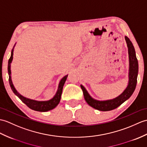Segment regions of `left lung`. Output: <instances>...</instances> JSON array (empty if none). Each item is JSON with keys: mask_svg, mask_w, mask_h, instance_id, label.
<instances>
[{"mask_svg": "<svg viewBox=\"0 0 147 147\" xmlns=\"http://www.w3.org/2000/svg\"><path fill=\"white\" fill-rule=\"evenodd\" d=\"M125 40L127 44L129 54V82L127 88L123 93L115 99L107 101H98L92 98L84 86L81 85L83 92L84 97L87 103L96 110L107 111L113 110L118 108L123 103L130 97L135 90L137 83V76L138 72V63L136 56L135 51L131 40L127 36H125Z\"/></svg>", "mask_w": 147, "mask_h": 147, "instance_id": "obj_1", "label": "left lung"}]
</instances>
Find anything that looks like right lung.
I'll return each instance as SVG.
<instances>
[{"mask_svg": "<svg viewBox=\"0 0 147 147\" xmlns=\"http://www.w3.org/2000/svg\"><path fill=\"white\" fill-rule=\"evenodd\" d=\"M15 46V45H14ZM13 46V47H14ZM13 47L12 49V52H11V56L10 57L9 61H8V74L9 75V84L10 86H11V89L12 91L13 92L16 96H18L19 98L24 103H25L27 107H28L29 108L32 109V110H34V111H42V112H45L53 110L54 108H55L56 106L59 104V101L61 100V94H62V91H63V88L64 83H65V81L67 79V75L63 77L61 80L59 82V86H58V89L56 92V94L54 95V96L50 100L48 101H36V100H30L29 98H26L25 97L22 96V95H20L18 91H16L15 89L14 86L12 84V82L11 80V63L13 59Z\"/></svg>", "mask_w": 147, "mask_h": 147, "instance_id": "add662e5", "label": "right lung"}]
</instances>
